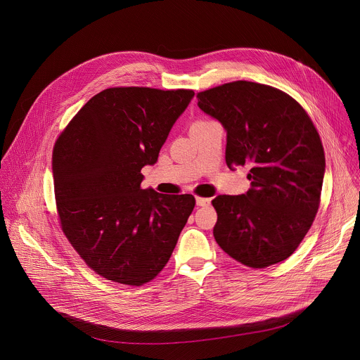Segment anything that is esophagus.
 I'll list each match as a JSON object with an SVG mask.
<instances>
[{
    "mask_svg": "<svg viewBox=\"0 0 360 360\" xmlns=\"http://www.w3.org/2000/svg\"><path fill=\"white\" fill-rule=\"evenodd\" d=\"M195 201H197V205H200V207H208L211 202V200L205 198V197H195Z\"/></svg>",
    "mask_w": 360,
    "mask_h": 360,
    "instance_id": "esophagus-1",
    "label": "esophagus"
}]
</instances>
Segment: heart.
Returning a JSON list of instances; mask_svg holds the SVG:
<instances>
[{
	"label": "heart",
	"mask_w": 360,
	"mask_h": 360,
	"mask_svg": "<svg viewBox=\"0 0 360 360\" xmlns=\"http://www.w3.org/2000/svg\"><path fill=\"white\" fill-rule=\"evenodd\" d=\"M204 122H208V120H195L194 123H204Z\"/></svg>",
	"instance_id": "obj_1"
}]
</instances>
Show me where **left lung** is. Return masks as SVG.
<instances>
[{
	"instance_id": "obj_1",
	"label": "left lung",
	"mask_w": 360,
	"mask_h": 360,
	"mask_svg": "<svg viewBox=\"0 0 360 360\" xmlns=\"http://www.w3.org/2000/svg\"><path fill=\"white\" fill-rule=\"evenodd\" d=\"M227 130L226 163L248 166L251 188L219 195L212 234L231 258L265 268L294 254L321 202L325 153L307 110L269 85L234 81L197 94Z\"/></svg>"
}]
</instances>
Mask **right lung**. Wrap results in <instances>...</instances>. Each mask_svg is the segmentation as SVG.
Masks as SVG:
<instances>
[{"label": "right lung", "instance_id": "1", "mask_svg": "<svg viewBox=\"0 0 360 360\" xmlns=\"http://www.w3.org/2000/svg\"><path fill=\"white\" fill-rule=\"evenodd\" d=\"M194 91L109 88L72 117L52 152L60 229L98 275L130 286L155 279L169 262L195 205L191 194L143 190Z\"/></svg>", "mask_w": 360, "mask_h": 360}]
</instances>
